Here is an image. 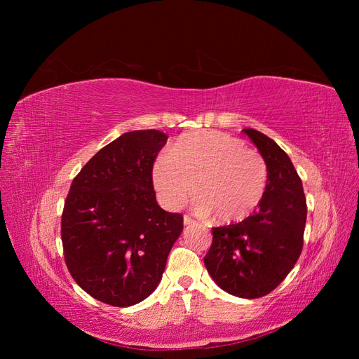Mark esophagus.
Instances as JSON below:
<instances>
[{"instance_id": "1", "label": "esophagus", "mask_w": 359, "mask_h": 359, "mask_svg": "<svg viewBox=\"0 0 359 359\" xmlns=\"http://www.w3.org/2000/svg\"><path fill=\"white\" fill-rule=\"evenodd\" d=\"M184 224H186V226L194 224V220L191 219V217H189V215H184Z\"/></svg>"}]
</instances>
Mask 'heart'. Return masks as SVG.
Returning a JSON list of instances; mask_svg holds the SVG:
<instances>
[{
    "label": "heart",
    "mask_w": 359,
    "mask_h": 359,
    "mask_svg": "<svg viewBox=\"0 0 359 359\" xmlns=\"http://www.w3.org/2000/svg\"><path fill=\"white\" fill-rule=\"evenodd\" d=\"M153 182L168 208L177 210L194 193L196 211L219 222H238L262 202L268 168L257 151L241 139L214 130L178 137L154 163Z\"/></svg>",
    "instance_id": "b5f03b06"
}]
</instances>
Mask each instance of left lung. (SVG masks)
<instances>
[{
	"mask_svg": "<svg viewBox=\"0 0 359 359\" xmlns=\"http://www.w3.org/2000/svg\"><path fill=\"white\" fill-rule=\"evenodd\" d=\"M252 139L268 168V187L257 210L240 223L212 227L203 262L212 280L231 295L255 299L286 278L302 252L307 202L289 156L253 128Z\"/></svg>",
	"mask_w": 359,
	"mask_h": 359,
	"instance_id": "left-lung-1",
	"label": "left lung"
}]
</instances>
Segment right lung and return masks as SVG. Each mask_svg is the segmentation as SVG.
Listing matches in <instances>:
<instances>
[{
  "instance_id": "add662e5",
  "label": "right lung",
  "mask_w": 359,
  "mask_h": 359,
  "mask_svg": "<svg viewBox=\"0 0 359 359\" xmlns=\"http://www.w3.org/2000/svg\"><path fill=\"white\" fill-rule=\"evenodd\" d=\"M168 136L135 130L102 148L74 177L61 217L64 259L88 295L114 307L158 286L182 215L156 201L153 166Z\"/></svg>"
}]
</instances>
